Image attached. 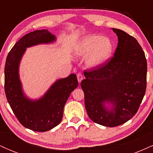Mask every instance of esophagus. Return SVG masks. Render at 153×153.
<instances>
[{
    "label": "esophagus",
    "mask_w": 153,
    "mask_h": 153,
    "mask_svg": "<svg viewBox=\"0 0 153 153\" xmlns=\"http://www.w3.org/2000/svg\"><path fill=\"white\" fill-rule=\"evenodd\" d=\"M77 78H78V80L79 83H80L82 80V79H83V76H82V75L81 74V73H78V74H77Z\"/></svg>",
    "instance_id": "1"
}]
</instances>
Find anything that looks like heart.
<instances>
[{
	"label": "heart",
	"instance_id": "heart-1",
	"mask_svg": "<svg viewBox=\"0 0 153 153\" xmlns=\"http://www.w3.org/2000/svg\"><path fill=\"white\" fill-rule=\"evenodd\" d=\"M114 44L108 37L91 34L82 37L74 49L77 57H85V65L91 69L103 65L111 57Z\"/></svg>",
	"mask_w": 153,
	"mask_h": 153
}]
</instances>
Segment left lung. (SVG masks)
Here are the masks:
<instances>
[{
	"label": "left lung",
	"instance_id": "8db88e82",
	"mask_svg": "<svg viewBox=\"0 0 153 153\" xmlns=\"http://www.w3.org/2000/svg\"><path fill=\"white\" fill-rule=\"evenodd\" d=\"M118 37L114 56L91 71L80 85L88 115L105 127L121 125L138 111L146 91L147 60L138 42L124 31L112 29Z\"/></svg>",
	"mask_w": 153,
	"mask_h": 153
}]
</instances>
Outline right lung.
I'll list each match as a JSON object with an SVG mask.
<instances>
[{
	"mask_svg": "<svg viewBox=\"0 0 153 153\" xmlns=\"http://www.w3.org/2000/svg\"><path fill=\"white\" fill-rule=\"evenodd\" d=\"M57 38L47 29L34 31L15 44L7 56L5 65V92L10 108L24 127L47 131L61 122L63 109L72 91L78 85L75 74L56 80L40 98L28 97L19 75L21 60L26 48L55 42Z\"/></svg>",
	"mask_w": 153,
	"mask_h": 153,
	"instance_id": "add662e5",
	"label": "right lung"
}]
</instances>
